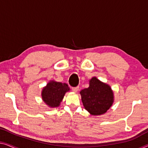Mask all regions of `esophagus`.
<instances>
[{"label":"esophagus","instance_id":"34e87169","mask_svg":"<svg viewBox=\"0 0 148 148\" xmlns=\"http://www.w3.org/2000/svg\"><path fill=\"white\" fill-rule=\"evenodd\" d=\"M72 91H74V92H77L78 91V90H79V87L78 86L72 87Z\"/></svg>","mask_w":148,"mask_h":148}]
</instances>
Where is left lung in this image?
Listing matches in <instances>:
<instances>
[{"label":"left lung","instance_id":"left-lung-1","mask_svg":"<svg viewBox=\"0 0 148 148\" xmlns=\"http://www.w3.org/2000/svg\"><path fill=\"white\" fill-rule=\"evenodd\" d=\"M85 109L92 115H100L107 112L113 103L114 95L111 88L96 77L90 81V86L80 92Z\"/></svg>","mask_w":148,"mask_h":148}]
</instances>
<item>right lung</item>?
<instances>
[{
    "instance_id": "right-lung-1",
    "label": "right lung",
    "mask_w": 148,
    "mask_h": 148,
    "mask_svg": "<svg viewBox=\"0 0 148 148\" xmlns=\"http://www.w3.org/2000/svg\"><path fill=\"white\" fill-rule=\"evenodd\" d=\"M70 88L65 83L52 81L43 88L42 98L46 104L51 108L58 107Z\"/></svg>"
}]
</instances>
